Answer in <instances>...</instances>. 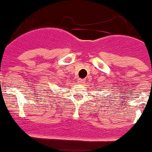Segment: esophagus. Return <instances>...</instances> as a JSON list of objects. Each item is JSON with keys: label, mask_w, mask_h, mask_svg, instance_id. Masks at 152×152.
<instances>
[{"label": "esophagus", "mask_w": 152, "mask_h": 152, "mask_svg": "<svg viewBox=\"0 0 152 152\" xmlns=\"http://www.w3.org/2000/svg\"><path fill=\"white\" fill-rule=\"evenodd\" d=\"M85 82H86V81H85V80H83V79H79L78 80V83L80 84H84Z\"/></svg>", "instance_id": "34e87169"}]
</instances>
